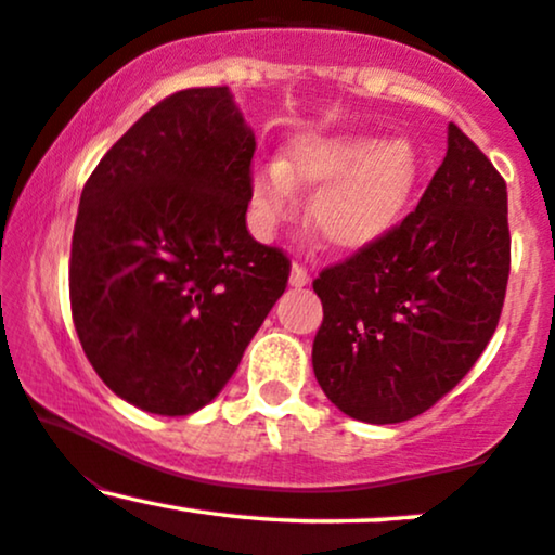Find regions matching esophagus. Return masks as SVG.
<instances>
[{"label":"esophagus","instance_id":"obj_1","mask_svg":"<svg viewBox=\"0 0 555 555\" xmlns=\"http://www.w3.org/2000/svg\"><path fill=\"white\" fill-rule=\"evenodd\" d=\"M308 282H310L308 269H305V266H299V263L292 266V271H289V284H292V286H308Z\"/></svg>","mask_w":555,"mask_h":555}]
</instances>
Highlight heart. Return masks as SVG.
Segmentation results:
<instances>
[{"instance_id": "1", "label": "heart", "mask_w": 555, "mask_h": 555, "mask_svg": "<svg viewBox=\"0 0 555 555\" xmlns=\"http://www.w3.org/2000/svg\"><path fill=\"white\" fill-rule=\"evenodd\" d=\"M420 182V156L412 140L371 132L302 135L284 158L258 169L250 203L263 232L295 211V190H318L310 201V227L331 250L358 253L391 234Z\"/></svg>"}]
</instances>
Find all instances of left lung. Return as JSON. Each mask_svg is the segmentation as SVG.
<instances>
[{"mask_svg": "<svg viewBox=\"0 0 555 555\" xmlns=\"http://www.w3.org/2000/svg\"><path fill=\"white\" fill-rule=\"evenodd\" d=\"M506 182L454 122L417 208L313 282L323 323L313 371L344 415H423L475 365L499 326L512 237Z\"/></svg>", "mask_w": 555, "mask_h": 555, "instance_id": "1", "label": "left lung"}]
</instances>
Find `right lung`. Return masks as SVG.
Returning <instances> with one entry per match:
<instances>
[{"label":"right lung","mask_w":555,"mask_h":555,"mask_svg":"<svg viewBox=\"0 0 555 555\" xmlns=\"http://www.w3.org/2000/svg\"><path fill=\"white\" fill-rule=\"evenodd\" d=\"M256 135L227 86L158 101L80 195L69 305L82 352L117 397L180 417L219 397L289 258L250 237Z\"/></svg>","instance_id":"right-lung-1"}]
</instances>
